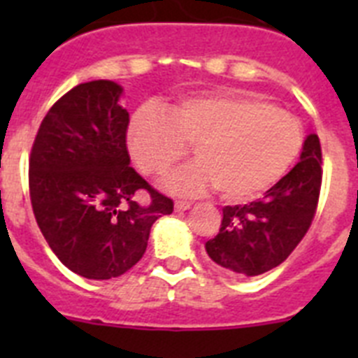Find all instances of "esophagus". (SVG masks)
<instances>
[{"instance_id":"esophagus-1","label":"esophagus","mask_w":358,"mask_h":358,"mask_svg":"<svg viewBox=\"0 0 358 358\" xmlns=\"http://www.w3.org/2000/svg\"><path fill=\"white\" fill-rule=\"evenodd\" d=\"M192 208V202H186V201H176V210L177 211H185Z\"/></svg>"}]
</instances>
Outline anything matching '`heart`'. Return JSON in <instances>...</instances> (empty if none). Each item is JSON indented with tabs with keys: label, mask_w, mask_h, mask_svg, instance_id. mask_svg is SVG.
<instances>
[{
	"label": "heart",
	"mask_w": 358,
	"mask_h": 358,
	"mask_svg": "<svg viewBox=\"0 0 358 358\" xmlns=\"http://www.w3.org/2000/svg\"><path fill=\"white\" fill-rule=\"evenodd\" d=\"M299 123L287 110L243 93L197 94L161 113L141 110L129 129L131 156L147 176L169 173L192 147L197 161L166 181L181 195L217 188L249 201L276 185L301 150Z\"/></svg>",
	"instance_id": "heart-1"
}]
</instances>
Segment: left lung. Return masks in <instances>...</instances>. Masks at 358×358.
I'll return each instance as SVG.
<instances>
[{"label": "left lung", "instance_id": "8db88e82", "mask_svg": "<svg viewBox=\"0 0 358 358\" xmlns=\"http://www.w3.org/2000/svg\"><path fill=\"white\" fill-rule=\"evenodd\" d=\"M321 164V141L317 134H310L301 159L265 192L264 199L224 208L217 236L206 242L211 260L242 276H258L283 264L315 217Z\"/></svg>", "mask_w": 358, "mask_h": 358}]
</instances>
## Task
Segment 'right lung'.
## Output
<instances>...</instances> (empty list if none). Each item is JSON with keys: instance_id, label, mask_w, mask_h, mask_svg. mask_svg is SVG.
I'll return each mask as SVG.
<instances>
[{"instance_id": "add662e5", "label": "right lung", "mask_w": 358, "mask_h": 358, "mask_svg": "<svg viewBox=\"0 0 358 358\" xmlns=\"http://www.w3.org/2000/svg\"><path fill=\"white\" fill-rule=\"evenodd\" d=\"M110 80L78 84L50 107L28 159L37 226L55 256L87 280L122 276L141 260L152 224L173 201L131 166L129 113ZM145 191L149 204L135 199Z\"/></svg>"}]
</instances>
